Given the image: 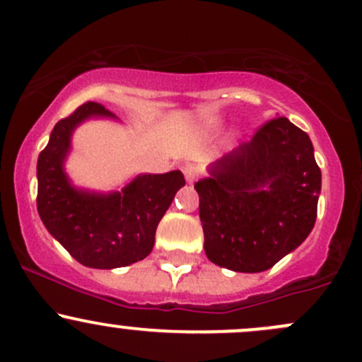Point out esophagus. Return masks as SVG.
Instances as JSON below:
<instances>
[{
	"label": "esophagus",
	"mask_w": 362,
	"mask_h": 362,
	"mask_svg": "<svg viewBox=\"0 0 362 362\" xmlns=\"http://www.w3.org/2000/svg\"><path fill=\"white\" fill-rule=\"evenodd\" d=\"M182 173H185L186 181H188L189 185H192V182H195V181H197V177H198V169H197V165L188 164V165L185 167V169H182Z\"/></svg>",
	"instance_id": "1"
}]
</instances>
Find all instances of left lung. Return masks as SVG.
Here are the masks:
<instances>
[{"instance_id":"1","label":"left lung","mask_w":362,"mask_h":362,"mask_svg":"<svg viewBox=\"0 0 362 362\" xmlns=\"http://www.w3.org/2000/svg\"><path fill=\"white\" fill-rule=\"evenodd\" d=\"M207 173L195 189L211 262L236 273L267 271L313 231L321 170L310 138L286 117L264 124Z\"/></svg>"}]
</instances>
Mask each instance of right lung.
<instances>
[{
  "label": "right lung",
  "instance_id": "1",
  "mask_svg": "<svg viewBox=\"0 0 362 362\" xmlns=\"http://www.w3.org/2000/svg\"><path fill=\"white\" fill-rule=\"evenodd\" d=\"M89 119L117 120L102 103L81 105L58 120L37 158V212L77 262L93 269H115L143 260L155 243V231L174 197L185 186L181 170L138 174L122 189L79 188L65 170L72 134Z\"/></svg>",
  "mask_w": 362,
  "mask_h": 362
}]
</instances>
